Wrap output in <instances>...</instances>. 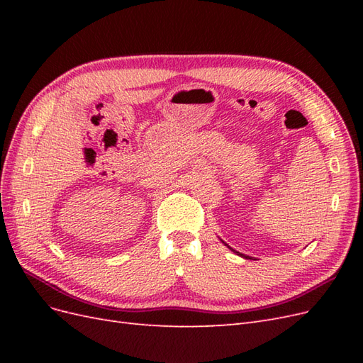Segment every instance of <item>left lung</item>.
<instances>
[{
  "mask_svg": "<svg viewBox=\"0 0 363 363\" xmlns=\"http://www.w3.org/2000/svg\"><path fill=\"white\" fill-rule=\"evenodd\" d=\"M223 242H224V240H223ZM225 244V242H224ZM227 245V244H225ZM230 248V247H228ZM230 250H233V248H230ZM235 251V250H233ZM235 252H238V251H235ZM238 256H242V257H245V259H251V257H248V256H245V255H240V252H238Z\"/></svg>",
  "mask_w": 363,
  "mask_h": 363,
  "instance_id": "obj_1",
  "label": "left lung"
}]
</instances>
